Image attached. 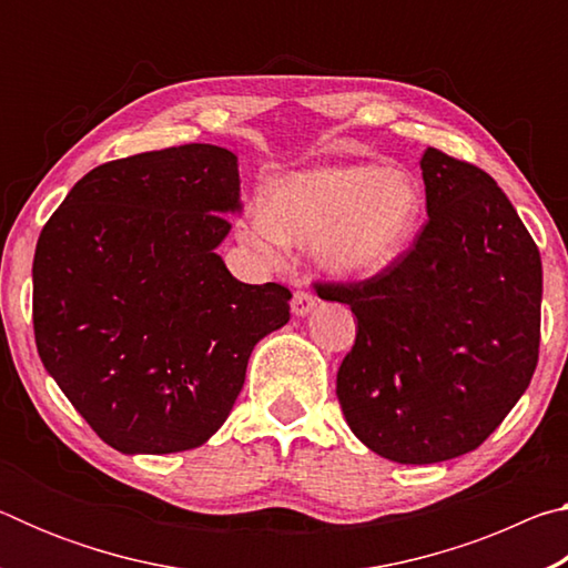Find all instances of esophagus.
Returning a JSON list of instances; mask_svg holds the SVG:
<instances>
[{"mask_svg":"<svg viewBox=\"0 0 568 568\" xmlns=\"http://www.w3.org/2000/svg\"><path fill=\"white\" fill-rule=\"evenodd\" d=\"M315 295L307 293V291H295L293 293V315H297V318H303V315H307L315 307Z\"/></svg>","mask_w":568,"mask_h":568,"instance_id":"obj_1","label":"esophagus"}]
</instances>
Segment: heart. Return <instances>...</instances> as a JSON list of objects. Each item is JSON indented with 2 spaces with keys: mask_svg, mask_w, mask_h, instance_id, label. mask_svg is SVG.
Here are the masks:
<instances>
[{
  "mask_svg": "<svg viewBox=\"0 0 568 568\" xmlns=\"http://www.w3.org/2000/svg\"><path fill=\"white\" fill-rule=\"evenodd\" d=\"M420 213V187L400 168L328 165L287 175L243 220V240L263 255L285 243L318 245L338 275H373L396 261Z\"/></svg>",
  "mask_w": 568,
  "mask_h": 568,
  "instance_id": "obj_1",
  "label": "heart"
}]
</instances>
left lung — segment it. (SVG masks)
<instances>
[{"label":"left lung","instance_id":"8db88e82","mask_svg":"<svg viewBox=\"0 0 568 568\" xmlns=\"http://www.w3.org/2000/svg\"><path fill=\"white\" fill-rule=\"evenodd\" d=\"M428 220L361 283H318L358 333L338 368L343 416L373 454L438 464L478 448L524 396L541 341V255L494 178L420 158Z\"/></svg>","mask_w":568,"mask_h":568}]
</instances>
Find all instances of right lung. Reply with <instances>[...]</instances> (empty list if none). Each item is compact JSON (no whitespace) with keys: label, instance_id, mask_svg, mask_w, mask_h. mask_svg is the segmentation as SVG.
I'll use <instances>...</instances> for the list:
<instances>
[{"label":"right lung","instance_id":"add662e5","mask_svg":"<svg viewBox=\"0 0 568 568\" xmlns=\"http://www.w3.org/2000/svg\"><path fill=\"white\" fill-rule=\"evenodd\" d=\"M227 213H240L237 158L192 142L94 168L37 240V351L122 454L203 446L255 343L291 321L285 285L240 283L215 253Z\"/></svg>","mask_w":568,"mask_h":568}]
</instances>
